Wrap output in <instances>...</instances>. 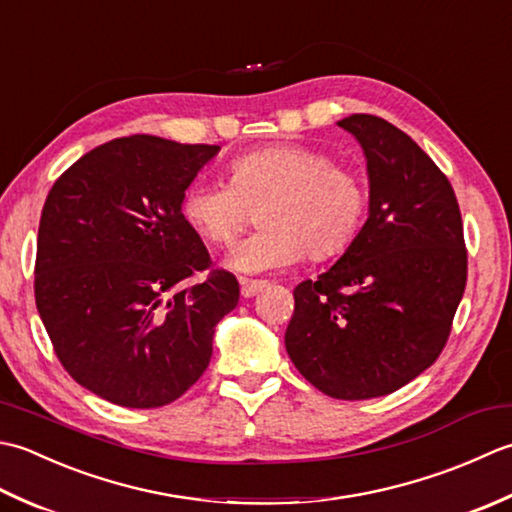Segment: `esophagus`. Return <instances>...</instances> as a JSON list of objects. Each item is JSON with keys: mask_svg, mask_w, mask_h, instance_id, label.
Masks as SVG:
<instances>
[{"mask_svg": "<svg viewBox=\"0 0 512 512\" xmlns=\"http://www.w3.org/2000/svg\"><path fill=\"white\" fill-rule=\"evenodd\" d=\"M267 287L265 280H249V278H243L241 280V296L243 298H254L256 294H260Z\"/></svg>", "mask_w": 512, "mask_h": 512, "instance_id": "esophagus-1", "label": "esophagus"}]
</instances>
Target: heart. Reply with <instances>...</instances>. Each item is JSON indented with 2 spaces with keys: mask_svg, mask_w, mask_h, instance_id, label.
<instances>
[{
  "mask_svg": "<svg viewBox=\"0 0 512 512\" xmlns=\"http://www.w3.org/2000/svg\"><path fill=\"white\" fill-rule=\"evenodd\" d=\"M229 185L198 179L185 187L181 214L207 243L223 245L241 232L247 210L263 227L236 243L223 265L265 274L309 254L325 260L347 252L367 218V185L329 154L305 145H269L227 165Z\"/></svg>",
  "mask_w": 512,
  "mask_h": 512,
  "instance_id": "heart-1",
  "label": "heart"
}]
</instances>
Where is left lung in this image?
<instances>
[{
    "label": "left lung",
    "instance_id": "1",
    "mask_svg": "<svg viewBox=\"0 0 512 512\" xmlns=\"http://www.w3.org/2000/svg\"><path fill=\"white\" fill-rule=\"evenodd\" d=\"M360 143L369 214L316 280L294 289L291 362L338 400L389 395L440 356L466 287L460 205L409 134L373 114L338 121Z\"/></svg>",
    "mask_w": 512,
    "mask_h": 512
}]
</instances>
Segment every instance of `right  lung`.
Masks as SVG:
<instances>
[{
    "label": "right lung",
    "instance_id": "1",
    "mask_svg": "<svg viewBox=\"0 0 512 512\" xmlns=\"http://www.w3.org/2000/svg\"><path fill=\"white\" fill-rule=\"evenodd\" d=\"M152 134L83 154L48 192L35 300L64 369L128 409L170 404L201 378L214 329L238 305V280L212 269L181 196L218 154Z\"/></svg>",
    "mask_w": 512,
    "mask_h": 512
}]
</instances>
